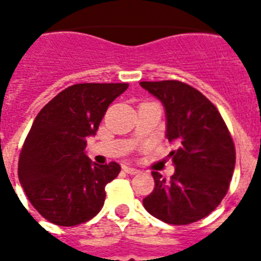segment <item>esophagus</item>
I'll use <instances>...</instances> for the list:
<instances>
[{"label": "esophagus", "instance_id": "1", "mask_svg": "<svg viewBox=\"0 0 261 261\" xmlns=\"http://www.w3.org/2000/svg\"><path fill=\"white\" fill-rule=\"evenodd\" d=\"M123 171L126 172L127 174H137V173H139L138 169H135V168H131V167H124V168H123Z\"/></svg>", "mask_w": 261, "mask_h": 261}]
</instances>
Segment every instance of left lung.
Instances as JSON below:
<instances>
[{"instance_id": "1", "label": "left lung", "mask_w": 261, "mask_h": 261, "mask_svg": "<svg viewBox=\"0 0 261 261\" xmlns=\"http://www.w3.org/2000/svg\"><path fill=\"white\" fill-rule=\"evenodd\" d=\"M165 110V137L174 173L168 181L151 172L155 187L143 199L149 214L171 225L204 218L225 198L236 165V149L226 124L213 102L180 81H142Z\"/></svg>"}]
</instances>
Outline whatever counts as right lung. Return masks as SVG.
<instances>
[{
	"label": "right lung",
	"mask_w": 261,
	"mask_h": 261,
	"mask_svg": "<svg viewBox=\"0 0 261 261\" xmlns=\"http://www.w3.org/2000/svg\"><path fill=\"white\" fill-rule=\"evenodd\" d=\"M127 84H75L47 102L35 118L18 159V180L42 217L75 226L98 214L106 186L120 165H98L87 155L106 111Z\"/></svg>",
	"instance_id": "right-lung-1"
}]
</instances>
